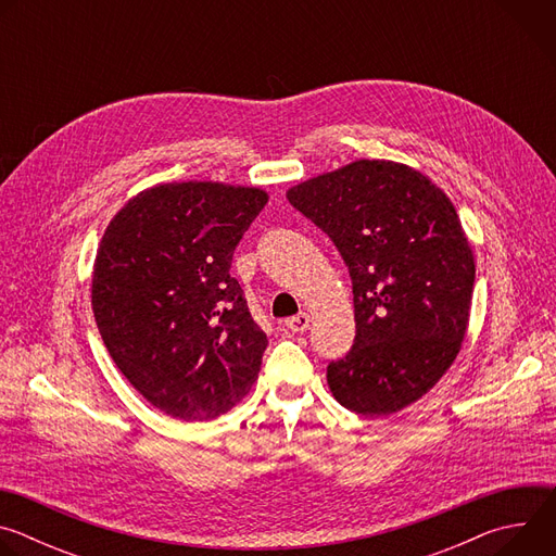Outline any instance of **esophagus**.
Here are the masks:
<instances>
[{"instance_id":"34e87169","label":"esophagus","mask_w":556,"mask_h":556,"mask_svg":"<svg viewBox=\"0 0 556 556\" xmlns=\"http://www.w3.org/2000/svg\"><path fill=\"white\" fill-rule=\"evenodd\" d=\"M286 328L294 334H303L309 328V316L305 312H299V314L290 316V319L286 321Z\"/></svg>"}]
</instances>
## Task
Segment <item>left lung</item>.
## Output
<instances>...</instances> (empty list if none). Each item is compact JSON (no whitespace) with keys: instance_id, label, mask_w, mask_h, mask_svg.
<instances>
[{"instance_id":"left-lung-1","label":"left lung","mask_w":556,"mask_h":556,"mask_svg":"<svg viewBox=\"0 0 556 556\" xmlns=\"http://www.w3.org/2000/svg\"><path fill=\"white\" fill-rule=\"evenodd\" d=\"M288 200L330 237L352 277L356 337L328 365L334 399L369 418L420 401L468 326L475 262L455 206L427 176L391 161L316 176Z\"/></svg>"}]
</instances>
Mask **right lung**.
<instances>
[{
  "label": "right lung",
  "mask_w": 556,
  "mask_h": 556,
  "mask_svg": "<svg viewBox=\"0 0 556 556\" xmlns=\"http://www.w3.org/2000/svg\"><path fill=\"white\" fill-rule=\"evenodd\" d=\"M266 202L255 187L169 182L105 228L92 275L99 332L134 389L172 418L213 420L257 380L268 341L230 264Z\"/></svg>",
  "instance_id": "add662e5"
}]
</instances>
